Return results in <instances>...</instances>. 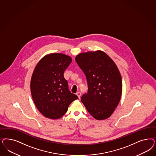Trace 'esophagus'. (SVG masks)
Here are the masks:
<instances>
[{
  "label": "esophagus",
  "mask_w": 156,
  "mask_h": 156,
  "mask_svg": "<svg viewBox=\"0 0 156 156\" xmlns=\"http://www.w3.org/2000/svg\"><path fill=\"white\" fill-rule=\"evenodd\" d=\"M76 95L77 96H78V98L80 99V98L81 96V92H77V94H76Z\"/></svg>",
  "instance_id": "1"
}]
</instances>
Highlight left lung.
I'll list each match as a JSON object with an SVG mask.
<instances>
[{"mask_svg":"<svg viewBox=\"0 0 156 156\" xmlns=\"http://www.w3.org/2000/svg\"><path fill=\"white\" fill-rule=\"evenodd\" d=\"M76 61L87 78L88 92L81 101L97 120L108 118L121 100L122 82L117 66L101 50L76 55Z\"/></svg>","mask_w":156,"mask_h":156,"instance_id":"obj_1","label":"left lung"}]
</instances>
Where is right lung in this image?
Here are the masks:
<instances>
[{
	"label": "right lung",
	"instance_id": "add662e5",
	"mask_svg": "<svg viewBox=\"0 0 156 156\" xmlns=\"http://www.w3.org/2000/svg\"><path fill=\"white\" fill-rule=\"evenodd\" d=\"M71 62L70 56L51 53L41 58L33 71L31 94L37 109L46 118H60L70 103L78 99L69 90L68 81L64 77Z\"/></svg>",
	"mask_w": 156,
	"mask_h": 156
}]
</instances>
